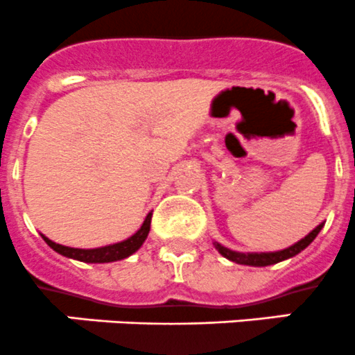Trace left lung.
Returning a JSON list of instances; mask_svg holds the SVG:
<instances>
[{"label": "left lung", "mask_w": 355, "mask_h": 355, "mask_svg": "<svg viewBox=\"0 0 355 355\" xmlns=\"http://www.w3.org/2000/svg\"><path fill=\"white\" fill-rule=\"evenodd\" d=\"M324 223H321L319 226H315L307 236H304L302 240H298L297 243H293L292 247L285 248V250H278V252H234L226 248L224 245L217 243L214 241V247L216 250L219 252L223 257H226L227 261L231 262H236V264H243V266H254V268H264V266H272V264H278V262L286 261V259H292L295 257L297 254H300L304 248H307L309 245L314 241V238L318 236L319 231L322 230Z\"/></svg>", "instance_id": "left-lung-1"}]
</instances>
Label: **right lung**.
Listing matches in <instances>:
<instances>
[{"mask_svg":"<svg viewBox=\"0 0 355 355\" xmlns=\"http://www.w3.org/2000/svg\"><path fill=\"white\" fill-rule=\"evenodd\" d=\"M150 224H152V212H148V216H146L145 220H143L141 227H139L132 236H129L128 240L119 241V243H114V245H105V247H100V248H72V247H65V245L55 243V241H51L50 238H46L44 234H41V236H43V240L46 241L55 252H58V254L63 255V257L73 259V261L87 262V264H105V262L122 261V259H128L129 255L138 252L139 247L145 243L146 236H148Z\"/></svg>","mask_w":355,"mask_h":355,"instance_id":"obj_1","label":"right lung"}]
</instances>
